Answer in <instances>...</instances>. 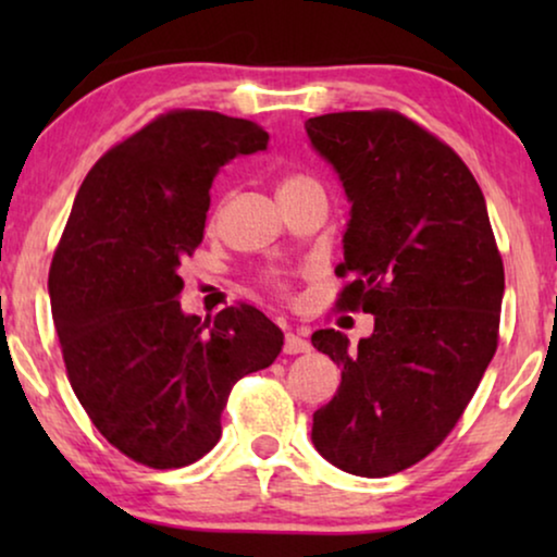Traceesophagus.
Returning a JSON list of instances; mask_svg holds the SVG:
<instances>
[{"mask_svg": "<svg viewBox=\"0 0 557 557\" xmlns=\"http://www.w3.org/2000/svg\"><path fill=\"white\" fill-rule=\"evenodd\" d=\"M284 352L286 355H301V352H309V342L301 337V334L296 332H286V339H284Z\"/></svg>", "mask_w": 557, "mask_h": 557, "instance_id": "obj_1", "label": "esophagus"}]
</instances>
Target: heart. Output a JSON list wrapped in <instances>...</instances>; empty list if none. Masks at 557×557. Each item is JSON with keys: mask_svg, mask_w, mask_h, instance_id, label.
<instances>
[{"mask_svg": "<svg viewBox=\"0 0 557 557\" xmlns=\"http://www.w3.org/2000/svg\"><path fill=\"white\" fill-rule=\"evenodd\" d=\"M299 182H307V177H288V180H284V185H281V189L292 187V185H299Z\"/></svg>", "mask_w": 557, "mask_h": 557, "instance_id": "heart-1", "label": "heart"}]
</instances>
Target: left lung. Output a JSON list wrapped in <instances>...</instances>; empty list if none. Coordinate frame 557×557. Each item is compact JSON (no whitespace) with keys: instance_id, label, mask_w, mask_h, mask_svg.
<instances>
[{"instance_id":"8db88e82","label":"left lung","mask_w":557,"mask_h":557,"mask_svg":"<svg viewBox=\"0 0 557 557\" xmlns=\"http://www.w3.org/2000/svg\"><path fill=\"white\" fill-rule=\"evenodd\" d=\"M304 128L352 205L339 307L375 317L357 347L311 334L342 370L311 444L347 474L387 476L429 456L469 406L497 349L505 269L474 174L436 136L395 111L324 113Z\"/></svg>"}]
</instances>
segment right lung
<instances>
[{
  "label": "right lung",
  "mask_w": 557,
  "mask_h": 557,
  "mask_svg": "<svg viewBox=\"0 0 557 557\" xmlns=\"http://www.w3.org/2000/svg\"><path fill=\"white\" fill-rule=\"evenodd\" d=\"M269 147L253 121L172 111L98 159L50 265L73 393L106 441L180 469L220 441L233 385L269 368L284 332L248 304L185 314L180 265L202 243L220 166Z\"/></svg>",
  "instance_id": "obj_1"
}]
</instances>
